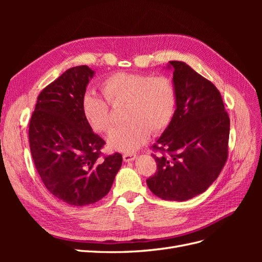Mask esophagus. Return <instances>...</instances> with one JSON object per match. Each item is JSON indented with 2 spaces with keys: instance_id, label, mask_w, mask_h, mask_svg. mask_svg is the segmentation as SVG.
<instances>
[{
  "instance_id": "obj_1",
  "label": "esophagus",
  "mask_w": 262,
  "mask_h": 262,
  "mask_svg": "<svg viewBox=\"0 0 262 262\" xmlns=\"http://www.w3.org/2000/svg\"><path fill=\"white\" fill-rule=\"evenodd\" d=\"M122 157H123V161L124 162H132V161L136 160L137 155L133 154V153H124L122 155Z\"/></svg>"
}]
</instances>
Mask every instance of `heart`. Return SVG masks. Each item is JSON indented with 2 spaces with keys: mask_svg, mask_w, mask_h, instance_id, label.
<instances>
[{
  "mask_svg": "<svg viewBox=\"0 0 262 262\" xmlns=\"http://www.w3.org/2000/svg\"><path fill=\"white\" fill-rule=\"evenodd\" d=\"M102 99L92 93L82 98L86 122L99 133L113 129L114 118L109 105L123 107L126 121L108 138L110 148L132 152L143 145L153 134L163 132L170 124L177 106L175 83L166 75L152 76L120 72L108 76L100 85Z\"/></svg>",
  "mask_w": 262,
  "mask_h": 262,
  "instance_id": "b5f03b06",
  "label": "heart"
}]
</instances>
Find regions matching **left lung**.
I'll use <instances>...</instances> for the list:
<instances>
[{
	"label": "left lung",
	"mask_w": 262,
	"mask_h": 262,
	"mask_svg": "<svg viewBox=\"0 0 262 262\" xmlns=\"http://www.w3.org/2000/svg\"><path fill=\"white\" fill-rule=\"evenodd\" d=\"M177 109L152 146L157 170L146 184L155 195L186 201L204 192L228 156L229 117L219 90L185 62L170 61Z\"/></svg>",
	"instance_id": "1"
}]
</instances>
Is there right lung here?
Here are the masks:
<instances>
[{"instance_id":"obj_1","label":"right lung","mask_w":262,"mask_h":262,"mask_svg":"<svg viewBox=\"0 0 262 262\" xmlns=\"http://www.w3.org/2000/svg\"><path fill=\"white\" fill-rule=\"evenodd\" d=\"M94 71L67 70L39 94L29 122V145L43 185L59 200L84 207L112 188L122 155H104L106 142L94 133L82 112V98Z\"/></svg>"}]
</instances>
